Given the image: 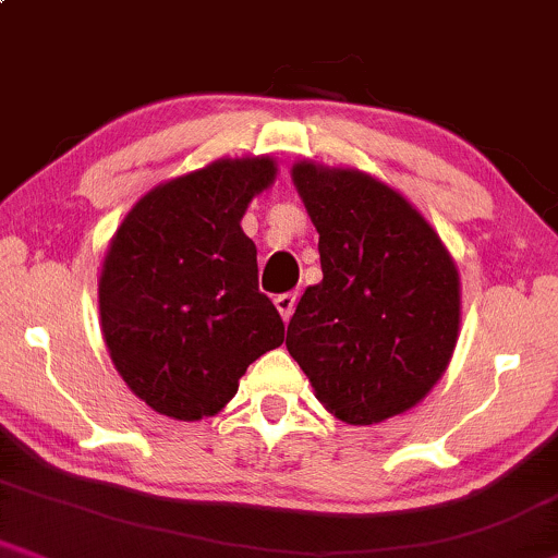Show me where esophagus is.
<instances>
[{
	"instance_id": "obj_1",
	"label": "esophagus",
	"mask_w": 558,
	"mask_h": 558,
	"mask_svg": "<svg viewBox=\"0 0 558 558\" xmlns=\"http://www.w3.org/2000/svg\"><path fill=\"white\" fill-rule=\"evenodd\" d=\"M275 306H278L280 316L288 322L293 316V308H295V293H280L278 299H275Z\"/></svg>"
}]
</instances>
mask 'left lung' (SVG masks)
Listing matches in <instances>:
<instances>
[{"instance_id": "1", "label": "left lung", "mask_w": 558, "mask_h": 558, "mask_svg": "<svg viewBox=\"0 0 558 558\" xmlns=\"http://www.w3.org/2000/svg\"><path fill=\"white\" fill-rule=\"evenodd\" d=\"M319 231L322 283L306 288L286 348L348 425L407 412L446 373L461 322L458 270L433 227L384 182L293 167Z\"/></svg>"}]
</instances>
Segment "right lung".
Segmentation results:
<instances>
[{"label":"right lung","mask_w":558,"mask_h":558,"mask_svg":"<svg viewBox=\"0 0 558 558\" xmlns=\"http://www.w3.org/2000/svg\"><path fill=\"white\" fill-rule=\"evenodd\" d=\"M272 180L267 157L214 161L146 193L112 236L100 275L105 344L159 414L214 417L244 371L283 344L255 242L239 227Z\"/></svg>","instance_id":"obj_1"}]
</instances>
